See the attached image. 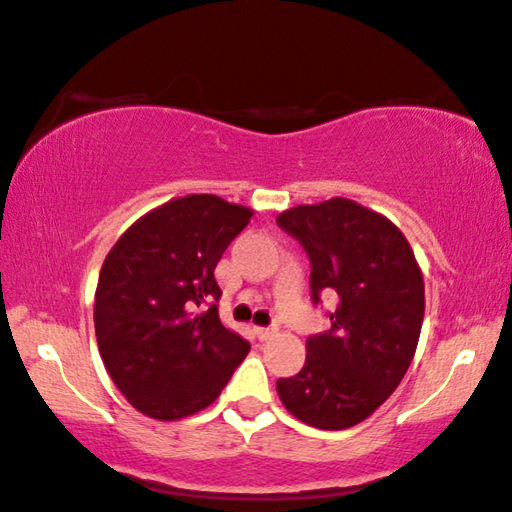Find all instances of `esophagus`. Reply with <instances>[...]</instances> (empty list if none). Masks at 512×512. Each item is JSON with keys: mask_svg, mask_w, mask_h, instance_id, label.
Returning <instances> with one entry per match:
<instances>
[{"mask_svg": "<svg viewBox=\"0 0 512 512\" xmlns=\"http://www.w3.org/2000/svg\"><path fill=\"white\" fill-rule=\"evenodd\" d=\"M253 331H255V335H257V338H259V340H269V338H271V335H273V333H276V331H273V329H266V326H255V329H253Z\"/></svg>", "mask_w": 512, "mask_h": 512, "instance_id": "esophagus-1", "label": "esophagus"}]
</instances>
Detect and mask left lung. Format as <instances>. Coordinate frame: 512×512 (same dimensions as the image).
Listing matches in <instances>:
<instances>
[{"instance_id":"obj_1","label":"left lung","mask_w":512,"mask_h":512,"mask_svg":"<svg viewBox=\"0 0 512 512\" xmlns=\"http://www.w3.org/2000/svg\"><path fill=\"white\" fill-rule=\"evenodd\" d=\"M276 223L310 259V294H338L331 329L308 338L305 365L278 379L289 414L347 430L381 407L414 358L425 285L414 250L391 220L345 197L282 211Z\"/></svg>"}]
</instances>
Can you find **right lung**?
Masks as SVG:
<instances>
[{
	"label": "right lung",
	"mask_w": 512,
	"mask_h": 512,
	"mask_svg": "<svg viewBox=\"0 0 512 512\" xmlns=\"http://www.w3.org/2000/svg\"><path fill=\"white\" fill-rule=\"evenodd\" d=\"M253 211L216 195H186L121 234L98 276L94 326L110 377L158 421L218 398L250 345L218 317L213 269ZM202 304L207 311L199 312Z\"/></svg>",
	"instance_id": "1"
}]
</instances>
